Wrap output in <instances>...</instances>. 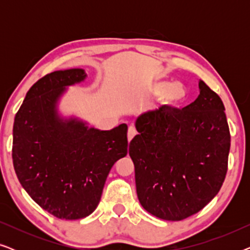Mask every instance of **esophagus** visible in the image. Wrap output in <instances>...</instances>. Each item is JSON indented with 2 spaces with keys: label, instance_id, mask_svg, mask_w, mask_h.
Returning a JSON list of instances; mask_svg holds the SVG:
<instances>
[{
  "label": "esophagus",
  "instance_id": "obj_1",
  "mask_svg": "<svg viewBox=\"0 0 250 250\" xmlns=\"http://www.w3.org/2000/svg\"><path fill=\"white\" fill-rule=\"evenodd\" d=\"M135 134H136L135 128L132 127V126H129L128 131H127V140H128V142L132 141L133 138H134V136H135Z\"/></svg>",
  "mask_w": 250,
  "mask_h": 250
}]
</instances>
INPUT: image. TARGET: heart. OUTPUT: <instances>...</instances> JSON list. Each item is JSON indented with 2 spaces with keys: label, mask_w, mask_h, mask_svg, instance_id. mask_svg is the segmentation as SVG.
Returning <instances> with one entry per match:
<instances>
[{
  "label": "heart",
  "mask_w": 250,
  "mask_h": 250,
  "mask_svg": "<svg viewBox=\"0 0 250 250\" xmlns=\"http://www.w3.org/2000/svg\"><path fill=\"white\" fill-rule=\"evenodd\" d=\"M148 93L150 99H159L160 107L166 111L181 107L188 98L186 85L181 82L169 80H156L152 82L149 85Z\"/></svg>",
  "instance_id": "obj_1"
}]
</instances>
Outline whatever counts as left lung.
<instances>
[{
	"label": "left lung",
	"mask_w": 250,
	"mask_h": 250,
	"mask_svg": "<svg viewBox=\"0 0 250 250\" xmlns=\"http://www.w3.org/2000/svg\"><path fill=\"white\" fill-rule=\"evenodd\" d=\"M221 98L203 81L182 110L153 111L135 123L129 142L136 193L153 216L181 221L203 209L220 191L231 136Z\"/></svg>",
	"instance_id": "1"
}]
</instances>
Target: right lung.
Here are the masks:
<instances>
[{
    "instance_id": "obj_1",
    "label": "right lung",
    "mask_w": 250,
    "mask_h": 250,
    "mask_svg": "<svg viewBox=\"0 0 250 250\" xmlns=\"http://www.w3.org/2000/svg\"><path fill=\"white\" fill-rule=\"evenodd\" d=\"M86 76L73 68L42 77L27 92L13 124L17 177L36 204L61 220L93 213L111 167L127 155L126 124L101 131L59 112L67 87Z\"/></svg>"
}]
</instances>
